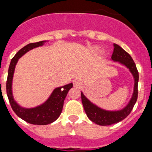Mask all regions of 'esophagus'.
Segmentation results:
<instances>
[{"mask_svg": "<svg viewBox=\"0 0 152 152\" xmlns=\"http://www.w3.org/2000/svg\"><path fill=\"white\" fill-rule=\"evenodd\" d=\"M81 82L79 80H74V86L75 87H80L81 85Z\"/></svg>", "mask_w": 152, "mask_h": 152, "instance_id": "obj_1", "label": "esophagus"}]
</instances>
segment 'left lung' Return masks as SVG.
Returning a JSON list of instances; mask_svg holds the SVG:
<instances>
[{"instance_id":"8db88e82","label":"left lung","mask_w":152,"mask_h":152,"mask_svg":"<svg viewBox=\"0 0 152 152\" xmlns=\"http://www.w3.org/2000/svg\"><path fill=\"white\" fill-rule=\"evenodd\" d=\"M113 45L114 49L111 59L113 61H119L120 64H123L129 69L135 80L134 91L131 100L129 102L127 106L120 110L117 111L105 110L98 107L97 106L91 103L81 92V100L87 116L91 121L100 126H110V125L115 124L127 117L131 113L132 110L133 109L138 98L139 72L137 70L136 65L128 52H126L117 44H114Z\"/></svg>"}]
</instances>
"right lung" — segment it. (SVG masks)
Listing matches in <instances>:
<instances>
[{
	"label": "right lung",
	"instance_id": "right-lung-1",
	"mask_svg": "<svg viewBox=\"0 0 152 152\" xmlns=\"http://www.w3.org/2000/svg\"><path fill=\"white\" fill-rule=\"evenodd\" d=\"M45 42L46 41H40L34 43H29L22 48L11 59L8 69L6 89L10 106L19 117L23 119L24 121L33 125H48L56 121L61 113L64 100L68 94V91L73 87V84L71 83L60 88H56L45 103L34 108L21 107L14 100L12 93V81L15 66L19 58L31 49L42 46Z\"/></svg>",
	"mask_w": 152,
	"mask_h": 152
}]
</instances>
